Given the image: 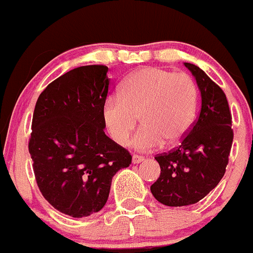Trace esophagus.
Masks as SVG:
<instances>
[{
  "label": "esophagus",
  "instance_id": "obj_1",
  "mask_svg": "<svg viewBox=\"0 0 253 253\" xmlns=\"http://www.w3.org/2000/svg\"><path fill=\"white\" fill-rule=\"evenodd\" d=\"M142 161H144V157H142V156H139V155H132L131 162L134 165L140 164V162H142Z\"/></svg>",
  "mask_w": 253,
  "mask_h": 253
}]
</instances>
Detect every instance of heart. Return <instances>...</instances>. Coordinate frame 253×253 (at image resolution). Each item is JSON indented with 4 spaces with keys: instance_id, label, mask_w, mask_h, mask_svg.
<instances>
[{
    "instance_id": "obj_1",
    "label": "heart",
    "mask_w": 253,
    "mask_h": 253,
    "mask_svg": "<svg viewBox=\"0 0 253 253\" xmlns=\"http://www.w3.org/2000/svg\"><path fill=\"white\" fill-rule=\"evenodd\" d=\"M198 91L186 74L159 67H144L130 75L118 96L104 101L102 118L109 136L126 145L137 126L142 127L130 142L137 150H150L181 141L196 119Z\"/></svg>"
}]
</instances>
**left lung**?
<instances>
[{
    "label": "left lung",
    "instance_id": "obj_1",
    "mask_svg": "<svg viewBox=\"0 0 253 253\" xmlns=\"http://www.w3.org/2000/svg\"><path fill=\"white\" fill-rule=\"evenodd\" d=\"M184 66L198 84L202 108L181 145L155 157L161 173L150 189L156 201L167 207L198 203L217 186L234 139L231 113L222 89L198 66L189 62Z\"/></svg>",
    "mask_w": 253,
    "mask_h": 253
}]
</instances>
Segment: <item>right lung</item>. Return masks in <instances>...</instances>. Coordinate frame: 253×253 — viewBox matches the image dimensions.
Returning a JSON list of instances; mask_svg holds the SVG:
<instances>
[{
	"instance_id": "obj_1",
	"label": "right lung",
	"mask_w": 253,
	"mask_h": 253,
	"mask_svg": "<svg viewBox=\"0 0 253 253\" xmlns=\"http://www.w3.org/2000/svg\"><path fill=\"white\" fill-rule=\"evenodd\" d=\"M108 67H76L47 84L34 108L29 154L42 197L62 214L99 211L131 155L104 134Z\"/></svg>"
}]
</instances>
